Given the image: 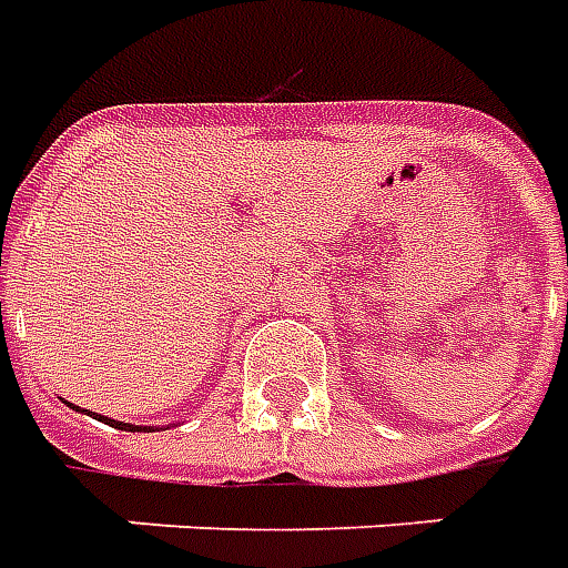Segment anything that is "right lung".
<instances>
[{"label":"right lung","instance_id":"add662e5","mask_svg":"<svg viewBox=\"0 0 568 568\" xmlns=\"http://www.w3.org/2000/svg\"><path fill=\"white\" fill-rule=\"evenodd\" d=\"M71 409H78V406H71ZM81 413V409H78ZM95 418H102L104 424H111V427H116V430H150V427H138V424H123V422H113V418H104V415H95Z\"/></svg>","mask_w":568,"mask_h":568}]
</instances>
